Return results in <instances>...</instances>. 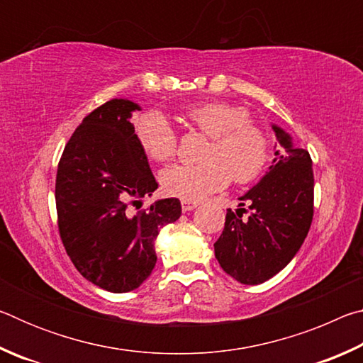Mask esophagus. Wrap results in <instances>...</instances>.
<instances>
[{"instance_id":"esophagus-1","label":"esophagus","mask_w":363,"mask_h":363,"mask_svg":"<svg viewBox=\"0 0 363 363\" xmlns=\"http://www.w3.org/2000/svg\"><path fill=\"white\" fill-rule=\"evenodd\" d=\"M181 206H182V211H184V213H187V211H192V210H195V208L199 206V203H196V201L182 200V201H181Z\"/></svg>"}]
</instances>
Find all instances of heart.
<instances>
[{
    "mask_svg": "<svg viewBox=\"0 0 363 363\" xmlns=\"http://www.w3.org/2000/svg\"><path fill=\"white\" fill-rule=\"evenodd\" d=\"M189 120L211 143L201 155V163H177L160 174L164 192L177 199L196 201L229 184L257 179L267 167L270 140L259 126L250 121L245 107L227 102H208L187 110ZM140 149L155 162L174 157L177 136L167 116L160 112L140 115L134 126Z\"/></svg>",
    "mask_w": 363,
    "mask_h": 363,
    "instance_id": "obj_1",
    "label": "heart"
}]
</instances>
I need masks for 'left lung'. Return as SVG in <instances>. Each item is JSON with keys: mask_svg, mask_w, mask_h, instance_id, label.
<instances>
[{"mask_svg": "<svg viewBox=\"0 0 363 363\" xmlns=\"http://www.w3.org/2000/svg\"><path fill=\"white\" fill-rule=\"evenodd\" d=\"M281 149L262 179L240 196L237 214L227 210L224 230L214 255L230 277L257 285L279 274L298 253L314 216V173L309 152L293 145L280 126L272 125Z\"/></svg>", "mask_w": 363, "mask_h": 363, "instance_id": "obj_1", "label": "left lung"}]
</instances>
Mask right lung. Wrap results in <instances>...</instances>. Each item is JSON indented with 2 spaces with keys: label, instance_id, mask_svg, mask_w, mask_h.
Wrapping results in <instances>:
<instances>
[{
  "label": "right lung",
  "instance_id": "1",
  "mask_svg": "<svg viewBox=\"0 0 363 363\" xmlns=\"http://www.w3.org/2000/svg\"><path fill=\"white\" fill-rule=\"evenodd\" d=\"M136 110V102L112 99L83 118L65 145L56 177L67 255L86 280L112 293L143 285L155 267L160 230L181 216L177 199L130 210L158 187L134 134Z\"/></svg>",
  "mask_w": 363,
  "mask_h": 363
}]
</instances>
